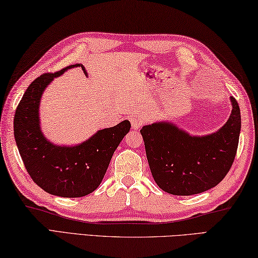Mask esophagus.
<instances>
[{
  "mask_svg": "<svg viewBox=\"0 0 258 258\" xmlns=\"http://www.w3.org/2000/svg\"><path fill=\"white\" fill-rule=\"evenodd\" d=\"M130 122H132L133 129L135 130H138L143 125V121L141 119H138V117H132V119H130Z\"/></svg>",
  "mask_w": 258,
  "mask_h": 258,
  "instance_id": "34e87169",
  "label": "esophagus"
}]
</instances>
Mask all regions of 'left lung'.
<instances>
[{"mask_svg": "<svg viewBox=\"0 0 258 258\" xmlns=\"http://www.w3.org/2000/svg\"><path fill=\"white\" fill-rule=\"evenodd\" d=\"M230 101L228 121L212 134L191 135L171 121L143 126L148 164L162 190L190 196L222 181L233 163L241 129L240 108L233 97Z\"/></svg>", "mask_w": 258, "mask_h": 258, "instance_id": "1", "label": "left lung"}]
</instances>
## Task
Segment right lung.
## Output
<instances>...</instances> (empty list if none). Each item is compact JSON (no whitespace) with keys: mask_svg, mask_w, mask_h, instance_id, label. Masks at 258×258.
Segmentation results:
<instances>
[{"mask_svg":"<svg viewBox=\"0 0 258 258\" xmlns=\"http://www.w3.org/2000/svg\"><path fill=\"white\" fill-rule=\"evenodd\" d=\"M78 67L87 75L85 67L78 63L35 79L22 96L13 121L18 150L31 179L43 190L58 197H83L93 192L101 184L113 154L132 126L124 120L98 130L77 145H56L45 137L39 119L43 93L54 78Z\"/></svg>","mask_w":258,"mask_h":258,"instance_id":"right-lung-1","label":"right lung"}]
</instances>
